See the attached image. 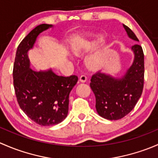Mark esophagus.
Here are the masks:
<instances>
[{
	"label": "esophagus",
	"instance_id": "1",
	"mask_svg": "<svg viewBox=\"0 0 158 158\" xmlns=\"http://www.w3.org/2000/svg\"><path fill=\"white\" fill-rule=\"evenodd\" d=\"M87 76L84 75V74H83V75H81V77H80V78H79V81H81V82H82V83L86 82V81H87Z\"/></svg>",
	"mask_w": 158,
	"mask_h": 158
}]
</instances>
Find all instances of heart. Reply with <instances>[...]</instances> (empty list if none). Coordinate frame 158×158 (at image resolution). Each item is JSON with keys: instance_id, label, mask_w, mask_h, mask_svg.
I'll list each match as a JSON object with an SVG mask.
<instances>
[{"instance_id": "obj_1", "label": "heart", "mask_w": 158, "mask_h": 158, "mask_svg": "<svg viewBox=\"0 0 158 158\" xmlns=\"http://www.w3.org/2000/svg\"><path fill=\"white\" fill-rule=\"evenodd\" d=\"M74 52L77 55H80L82 53L81 48H77L74 49ZM102 63V56L100 53H94V54L90 55L86 60V64L87 67L90 69H97L100 67Z\"/></svg>"}]
</instances>
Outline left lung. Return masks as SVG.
Listing matches in <instances>:
<instances>
[{
	"mask_svg": "<svg viewBox=\"0 0 158 158\" xmlns=\"http://www.w3.org/2000/svg\"><path fill=\"white\" fill-rule=\"evenodd\" d=\"M128 36L139 41L134 32L123 25ZM135 53L132 65L124 77L115 79L97 71L92 75L90 86L96 97L98 114L109 120H118L128 115L141 97L144 87V52L141 45L131 47Z\"/></svg>",
	"mask_w": 158,
	"mask_h": 158,
	"instance_id": "8db88e82",
	"label": "left lung"
}]
</instances>
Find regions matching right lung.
Segmentation results:
<instances>
[{"label": "right lung", "instance_id": "obj_1", "mask_svg": "<svg viewBox=\"0 0 158 158\" xmlns=\"http://www.w3.org/2000/svg\"><path fill=\"white\" fill-rule=\"evenodd\" d=\"M52 25L41 24L33 29L17 47L13 77L17 102L26 115L37 124L49 126L67 117L69 94L77 84V75L58 76L49 70L34 71L30 68L27 52L36 37Z\"/></svg>", "mask_w": 158, "mask_h": 158}]
</instances>
